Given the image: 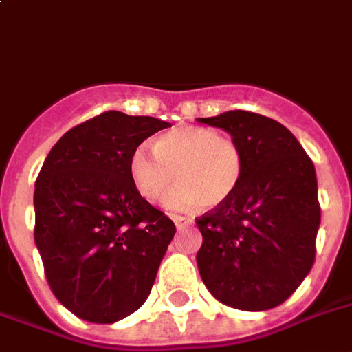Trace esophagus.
Here are the masks:
<instances>
[{
	"mask_svg": "<svg viewBox=\"0 0 352 352\" xmlns=\"http://www.w3.org/2000/svg\"><path fill=\"white\" fill-rule=\"evenodd\" d=\"M171 220L175 222L177 229H184L188 228L190 223H192V220H188V218H183V216H171Z\"/></svg>",
	"mask_w": 352,
	"mask_h": 352,
	"instance_id": "esophagus-1",
	"label": "esophagus"
}]
</instances>
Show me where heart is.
I'll return each mask as SVG.
<instances>
[{"label":"heart","instance_id":"obj_1","mask_svg":"<svg viewBox=\"0 0 352 352\" xmlns=\"http://www.w3.org/2000/svg\"><path fill=\"white\" fill-rule=\"evenodd\" d=\"M244 173L241 143L210 126H177L156 138L153 153L138 149L130 160L134 186L145 199L160 201L173 181L179 188L169 207H218L235 194Z\"/></svg>","mask_w":352,"mask_h":352}]
</instances>
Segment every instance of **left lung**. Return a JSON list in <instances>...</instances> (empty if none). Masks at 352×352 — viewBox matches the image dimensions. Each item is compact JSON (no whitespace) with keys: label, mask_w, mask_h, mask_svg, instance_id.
<instances>
[{"label":"left lung","mask_w":352,"mask_h":352,"mask_svg":"<svg viewBox=\"0 0 352 352\" xmlns=\"http://www.w3.org/2000/svg\"><path fill=\"white\" fill-rule=\"evenodd\" d=\"M201 123L241 143L244 173L235 194L196 220L197 267L210 293L244 311L280 306L308 276L321 223L311 158L270 117L233 110Z\"/></svg>","instance_id":"1"}]
</instances>
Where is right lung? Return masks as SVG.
<instances>
[{"label": "right lung", "mask_w": 352, "mask_h": 352, "mask_svg": "<svg viewBox=\"0 0 352 352\" xmlns=\"http://www.w3.org/2000/svg\"><path fill=\"white\" fill-rule=\"evenodd\" d=\"M171 126L104 111L52 147L35 183V244L52 293L89 322H116L147 300L175 223L134 186L138 145Z\"/></svg>", "instance_id": "right-lung-1"}]
</instances>
